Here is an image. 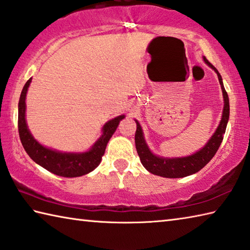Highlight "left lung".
Wrapping results in <instances>:
<instances>
[{
	"label": "left lung",
	"mask_w": 250,
	"mask_h": 250,
	"mask_svg": "<svg viewBox=\"0 0 250 250\" xmlns=\"http://www.w3.org/2000/svg\"><path fill=\"white\" fill-rule=\"evenodd\" d=\"M204 61L205 63L208 65L209 67L212 68L216 73V75H218L224 100L222 119H221L220 124L218 126V128L215 129L214 134L211 136V138L208 140V143H207L204 147L199 149L196 153L181 158H164L154 154L151 150L149 149L147 143H146L144 131L143 128H141L139 122L137 120H135L136 124H137V129H136L135 134V144L136 149H137V152L140 158V162L143 163V166L147 171L154 174V175L167 178H180L195 174L200 171L207 163H209L210 160L214 157V154L218 151L221 143H222L229 117V96L228 92L225 91L222 77H221L218 69H216L205 56Z\"/></svg>",
	"instance_id": "8db88e82"
}]
</instances>
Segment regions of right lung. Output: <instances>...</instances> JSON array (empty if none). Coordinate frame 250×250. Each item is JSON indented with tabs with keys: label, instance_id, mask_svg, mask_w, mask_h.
Returning <instances> with one entry per match:
<instances>
[{
	"label": "right lung",
	"instance_id": "add662e5",
	"mask_svg": "<svg viewBox=\"0 0 250 250\" xmlns=\"http://www.w3.org/2000/svg\"><path fill=\"white\" fill-rule=\"evenodd\" d=\"M30 78L22 88L18 102V131L23 149L28 155L49 172L63 177H78L93 171L101 162L106 145L125 115L107 121L102 127V135L92 147L84 152H63L42 146L35 139L26 122V96L31 83Z\"/></svg>",
	"mask_w": 250,
	"mask_h": 250
}]
</instances>
